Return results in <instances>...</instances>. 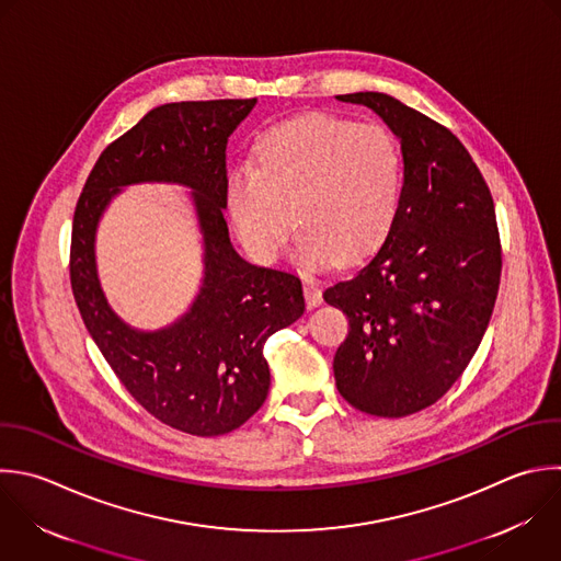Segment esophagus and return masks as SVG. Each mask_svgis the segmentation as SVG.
<instances>
[{"label":"esophagus","instance_id":"esophagus-1","mask_svg":"<svg viewBox=\"0 0 561 561\" xmlns=\"http://www.w3.org/2000/svg\"><path fill=\"white\" fill-rule=\"evenodd\" d=\"M305 298H307V307H318L322 302V291H320L316 278H311V276L305 278Z\"/></svg>","mask_w":561,"mask_h":561}]
</instances>
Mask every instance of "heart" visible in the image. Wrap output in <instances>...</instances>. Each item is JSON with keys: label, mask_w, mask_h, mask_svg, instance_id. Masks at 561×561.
<instances>
[{"label": "heart", "mask_w": 561, "mask_h": 561, "mask_svg": "<svg viewBox=\"0 0 561 561\" xmlns=\"http://www.w3.org/2000/svg\"><path fill=\"white\" fill-rule=\"evenodd\" d=\"M401 186V149L383 127L309 114L272 127L254 162L230 171L226 206L239 239L263 263L280 256L296 219L302 261L348 265L383 243Z\"/></svg>", "instance_id": "obj_1"}]
</instances>
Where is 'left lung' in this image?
Masks as SVG:
<instances>
[{"label": "left lung", "mask_w": 561, "mask_h": 561, "mask_svg": "<svg viewBox=\"0 0 561 561\" xmlns=\"http://www.w3.org/2000/svg\"><path fill=\"white\" fill-rule=\"evenodd\" d=\"M373 110L401 140L403 186L381 248L324 300L348 318L335 386L357 410L405 416L438 401L473 357L500 285L493 199L460 140L379 92L335 96Z\"/></svg>", "instance_id": "obj_1"}]
</instances>
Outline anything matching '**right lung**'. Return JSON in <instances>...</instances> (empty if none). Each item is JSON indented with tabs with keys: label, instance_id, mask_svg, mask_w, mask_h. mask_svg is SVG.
<instances>
[{
	"label": "right lung",
	"instance_id": "obj_1",
	"mask_svg": "<svg viewBox=\"0 0 561 561\" xmlns=\"http://www.w3.org/2000/svg\"><path fill=\"white\" fill-rule=\"evenodd\" d=\"M256 99L186 101L151 110L94 164L72 224L70 280L81 318L129 394L162 423L195 436L243 425L265 401V340L305 311L296 274L243 261L230 243L226 147ZM188 185L205 237V280L192 309L138 332L108 307L95 270V230L123 185Z\"/></svg>",
	"mask_w": 561,
	"mask_h": 561
}]
</instances>
